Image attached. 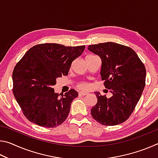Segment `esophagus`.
Masks as SVG:
<instances>
[{
	"label": "esophagus",
	"mask_w": 158,
	"mask_h": 158,
	"mask_svg": "<svg viewBox=\"0 0 158 158\" xmlns=\"http://www.w3.org/2000/svg\"><path fill=\"white\" fill-rule=\"evenodd\" d=\"M79 95H83V96H84V95H88L89 94V93H84V92H80L79 93Z\"/></svg>",
	"instance_id": "34e87169"
}]
</instances>
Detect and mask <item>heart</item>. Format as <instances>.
<instances>
[{"label": "heart", "mask_w": 158, "mask_h": 158, "mask_svg": "<svg viewBox=\"0 0 158 158\" xmlns=\"http://www.w3.org/2000/svg\"><path fill=\"white\" fill-rule=\"evenodd\" d=\"M89 88V84H87V83H85V82L79 83V84L77 85V89L79 90H87Z\"/></svg>", "instance_id": "1"}]
</instances>
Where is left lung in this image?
<instances>
[{
	"label": "left lung",
	"instance_id": "left-lung-1",
	"mask_svg": "<svg viewBox=\"0 0 158 158\" xmlns=\"http://www.w3.org/2000/svg\"><path fill=\"white\" fill-rule=\"evenodd\" d=\"M88 49L100 57L102 80L112 93L107 98L95 92L98 102L90 111L92 116L104 125L121 124L132 114L142 94L145 66L132 49L115 42L89 45Z\"/></svg>",
	"mask_w": 158,
	"mask_h": 158
}]
</instances>
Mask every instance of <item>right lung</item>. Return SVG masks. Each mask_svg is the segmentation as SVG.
I'll return each instance as SVG.
<instances>
[{"mask_svg": "<svg viewBox=\"0 0 158 158\" xmlns=\"http://www.w3.org/2000/svg\"><path fill=\"white\" fill-rule=\"evenodd\" d=\"M85 47L37 44L17 63L12 73L13 93L29 121L55 127L65 121L78 93L71 89L65 95L58 94L53 86L57 78L68 75L72 62L81 55Z\"/></svg>", "mask_w": 158, "mask_h": 158, "instance_id": "obj_1", "label": "right lung"}]
</instances>
